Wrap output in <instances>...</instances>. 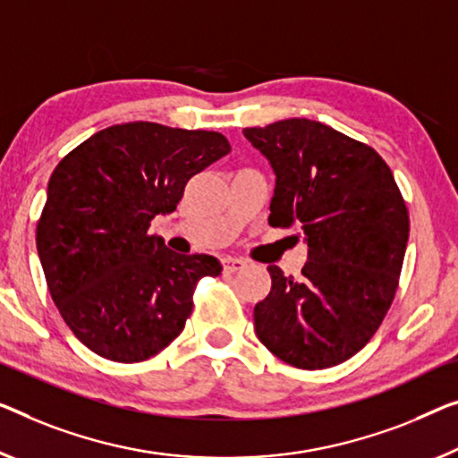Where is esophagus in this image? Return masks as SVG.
Wrapping results in <instances>:
<instances>
[{
  "label": "esophagus",
  "instance_id": "esophagus-1",
  "mask_svg": "<svg viewBox=\"0 0 458 458\" xmlns=\"http://www.w3.org/2000/svg\"><path fill=\"white\" fill-rule=\"evenodd\" d=\"M244 265H247V261H244V259H241V257H224L222 259V267L226 273H234L238 269H242Z\"/></svg>",
  "mask_w": 458,
  "mask_h": 458
}]
</instances>
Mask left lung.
Instances as JSON below:
<instances>
[{"label": "left lung", "instance_id": "left-lung-1", "mask_svg": "<svg viewBox=\"0 0 458 458\" xmlns=\"http://www.w3.org/2000/svg\"><path fill=\"white\" fill-rule=\"evenodd\" d=\"M276 174L269 226H300L302 277L269 265L271 290L255 306L267 350L304 370L337 366L377 333L399 285L409 238L403 197L370 146L310 119L244 129Z\"/></svg>", "mask_w": 458, "mask_h": 458}]
</instances>
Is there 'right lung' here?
I'll return each mask as SVG.
<instances>
[{
	"label": "right lung",
	"instance_id": "right-lung-1",
	"mask_svg": "<svg viewBox=\"0 0 458 458\" xmlns=\"http://www.w3.org/2000/svg\"><path fill=\"white\" fill-rule=\"evenodd\" d=\"M230 152L216 131L135 121L94 133L53 170L37 226L47 285L67 327L98 356L133 364L181 335L211 255H179L149 234L191 176Z\"/></svg>",
	"mask_w": 458,
	"mask_h": 458
}]
</instances>
